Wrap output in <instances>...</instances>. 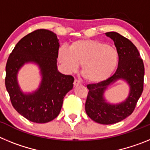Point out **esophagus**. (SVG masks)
Segmentation results:
<instances>
[{
  "label": "esophagus",
  "mask_w": 150,
  "mask_h": 150,
  "mask_svg": "<svg viewBox=\"0 0 150 150\" xmlns=\"http://www.w3.org/2000/svg\"><path fill=\"white\" fill-rule=\"evenodd\" d=\"M74 86H79V85H81V83L78 80V79H75L74 82Z\"/></svg>",
  "instance_id": "34e87169"
}]
</instances>
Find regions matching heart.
<instances>
[{
	"label": "heart",
	"instance_id": "heart-1",
	"mask_svg": "<svg viewBox=\"0 0 150 150\" xmlns=\"http://www.w3.org/2000/svg\"><path fill=\"white\" fill-rule=\"evenodd\" d=\"M58 59L68 72L82 65L81 74L86 81L98 83L110 77L117 67L119 54L113 46L97 40L74 41L67 49L62 46Z\"/></svg>",
	"mask_w": 150,
	"mask_h": 150
}]
</instances>
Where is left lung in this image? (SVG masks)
<instances>
[{"label":"left lung","instance_id":"8db88e82","mask_svg":"<svg viewBox=\"0 0 150 150\" xmlns=\"http://www.w3.org/2000/svg\"><path fill=\"white\" fill-rule=\"evenodd\" d=\"M114 41L119 54V64L115 74L96 84L87 85L89 90L86 101V112L93 121L103 125L117 123L132 114L144 90V65L137 47L119 33H105ZM122 79L130 88L128 98L122 103L112 105L106 101L104 92L108 86Z\"/></svg>","mask_w":150,"mask_h":150}]
</instances>
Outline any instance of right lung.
<instances>
[{
    "instance_id": "add662e5",
    "label": "right lung",
    "mask_w": 150,
    "mask_h": 150,
    "mask_svg": "<svg viewBox=\"0 0 150 150\" xmlns=\"http://www.w3.org/2000/svg\"><path fill=\"white\" fill-rule=\"evenodd\" d=\"M59 42L55 33L38 29L18 41L8 58L5 85L16 110L29 121L46 123L59 116L63 99L73 88L74 77L58 71ZM26 63H36L42 79L32 93H24L18 83L17 74Z\"/></svg>"
}]
</instances>
